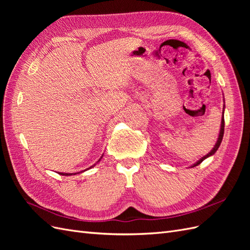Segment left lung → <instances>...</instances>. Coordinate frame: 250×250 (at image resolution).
<instances>
[{"mask_svg":"<svg viewBox=\"0 0 250 250\" xmlns=\"http://www.w3.org/2000/svg\"><path fill=\"white\" fill-rule=\"evenodd\" d=\"M225 106V105H224ZM223 116H222V118H221V126H220V131H219V135H218V140H217V142H216V144H215V146H214V148L211 149L209 152L207 154V155H204L203 157H201L200 160L198 161V162H196L195 164H193L192 166H191V168L192 167H196V166H198L199 164H201L204 160H206V158H208V157H209V156H211V155H214L215 153H216V151L218 150V148L220 147V144H221V142H222V139H223V134H224V107H223Z\"/></svg>","mask_w":250,"mask_h":250,"instance_id":"8db88e82","label":"left lung"}]
</instances>
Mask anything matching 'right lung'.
Here are the masks:
<instances>
[{
    "instance_id": "obj_1",
    "label": "right lung",
    "mask_w": 250,
    "mask_h": 250,
    "mask_svg": "<svg viewBox=\"0 0 250 250\" xmlns=\"http://www.w3.org/2000/svg\"><path fill=\"white\" fill-rule=\"evenodd\" d=\"M104 154V153H103ZM103 154H102V156L99 158V161H98L95 165H93V166H90V167L89 168H87V169H85V170H82V171H80V172H76V173H63V172H62V173H60L59 172V174H60V175H64V176H71V175H76V174H79V173H82V172H85V171H87V170H89V169H92L93 167H94V166H96L98 163H99L101 160H102V157H103Z\"/></svg>"
}]
</instances>
